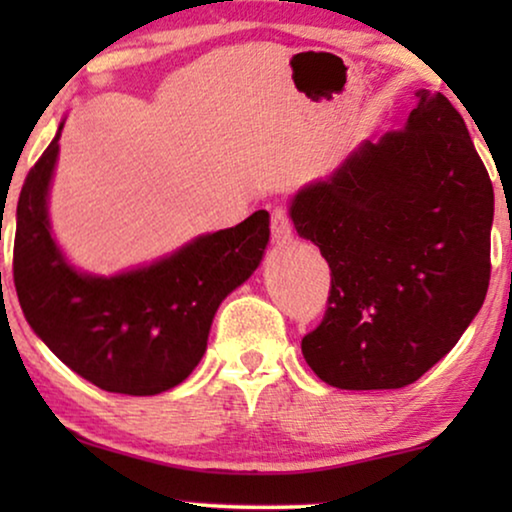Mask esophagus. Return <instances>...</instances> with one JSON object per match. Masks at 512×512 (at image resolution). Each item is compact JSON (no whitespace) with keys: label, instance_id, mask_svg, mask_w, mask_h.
Returning <instances> with one entry per match:
<instances>
[{"label":"esophagus","instance_id":"obj_1","mask_svg":"<svg viewBox=\"0 0 512 512\" xmlns=\"http://www.w3.org/2000/svg\"><path fill=\"white\" fill-rule=\"evenodd\" d=\"M270 230H272V242H275L277 247H286V244L293 240V226L284 207H277L275 212H272Z\"/></svg>","mask_w":512,"mask_h":512}]
</instances>
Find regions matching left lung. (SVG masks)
<instances>
[{
    "label": "left lung",
    "mask_w": 512,
    "mask_h": 512,
    "mask_svg": "<svg viewBox=\"0 0 512 512\" xmlns=\"http://www.w3.org/2000/svg\"><path fill=\"white\" fill-rule=\"evenodd\" d=\"M401 132L361 142L289 202L331 268L303 356L338 389H401L457 345L485 303L494 188L464 118L419 88Z\"/></svg>",
    "instance_id": "obj_1"
}]
</instances>
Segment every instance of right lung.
<instances>
[{"label":"right lung","mask_w":512,"mask_h":512,"mask_svg":"<svg viewBox=\"0 0 512 512\" xmlns=\"http://www.w3.org/2000/svg\"><path fill=\"white\" fill-rule=\"evenodd\" d=\"M62 128L65 121L20 191L13 244L20 307L37 338L83 380L111 394H163L193 373L219 305L261 265L270 214L258 209L235 228L198 235L116 275L79 270L48 216Z\"/></svg>","instance_id":"add662e5"}]
</instances>
